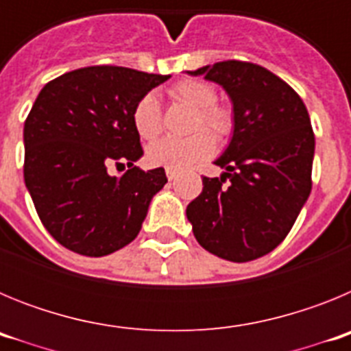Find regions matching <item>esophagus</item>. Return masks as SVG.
I'll use <instances>...</instances> for the list:
<instances>
[{
    "label": "esophagus",
    "mask_w": 351,
    "mask_h": 351,
    "mask_svg": "<svg viewBox=\"0 0 351 351\" xmlns=\"http://www.w3.org/2000/svg\"><path fill=\"white\" fill-rule=\"evenodd\" d=\"M179 172L178 170H173V169H167V178H169V181H173V179L178 178Z\"/></svg>",
    "instance_id": "esophagus-1"
}]
</instances>
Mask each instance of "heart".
<instances>
[{"mask_svg":"<svg viewBox=\"0 0 351 351\" xmlns=\"http://www.w3.org/2000/svg\"><path fill=\"white\" fill-rule=\"evenodd\" d=\"M170 95L181 104L195 108L190 123V137L163 138L147 147V161L154 167L182 170L207 160L214 153L216 142L223 144L232 137L235 117L230 108L218 104V91L213 84L197 79H186L172 86ZM135 132L144 141H153L163 130V114L158 96L145 93L133 107ZM215 137L213 138L212 135Z\"/></svg>","mask_w":351,"mask_h":351,"instance_id":"obj_1","label":"heart"}]
</instances>
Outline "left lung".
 Listing matches in <instances>:
<instances>
[{
    "instance_id": "8db88e82",
    "label": "left lung",
    "mask_w": 351,
    "mask_h": 351,
    "mask_svg": "<svg viewBox=\"0 0 351 351\" xmlns=\"http://www.w3.org/2000/svg\"><path fill=\"white\" fill-rule=\"evenodd\" d=\"M190 75L223 86L234 104L230 144L186 207L198 244L230 262H251L283 243L311 193L315 133L308 108L285 80L247 61H219Z\"/></svg>"
}]
</instances>
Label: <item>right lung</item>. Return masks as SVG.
I'll return each mask as SVG.
<instances>
[{"label": "right lung", "instance_id": "1", "mask_svg": "<svg viewBox=\"0 0 351 351\" xmlns=\"http://www.w3.org/2000/svg\"><path fill=\"white\" fill-rule=\"evenodd\" d=\"M170 75L112 64L68 71L43 86L24 123V182L40 221L66 250L105 256L137 237L165 169L141 170L132 112ZM110 165L129 170L116 178Z\"/></svg>", "mask_w": 351, "mask_h": 351}]
</instances>
